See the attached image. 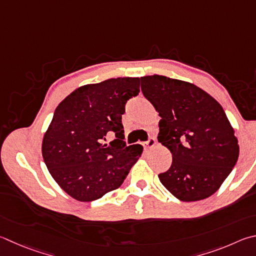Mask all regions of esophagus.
<instances>
[{
  "instance_id": "esophagus-1",
  "label": "esophagus",
  "mask_w": 256,
  "mask_h": 256,
  "mask_svg": "<svg viewBox=\"0 0 256 256\" xmlns=\"http://www.w3.org/2000/svg\"><path fill=\"white\" fill-rule=\"evenodd\" d=\"M144 144H146V148H152V146H154V144H156V138H148V140L144 142Z\"/></svg>"
}]
</instances>
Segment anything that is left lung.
<instances>
[{"mask_svg": "<svg viewBox=\"0 0 256 256\" xmlns=\"http://www.w3.org/2000/svg\"><path fill=\"white\" fill-rule=\"evenodd\" d=\"M144 97L160 115L158 141L172 153L161 184L182 202L212 196L230 176L240 146L222 105L202 88L166 76L141 78Z\"/></svg>", "mask_w": 256, "mask_h": 256, "instance_id": "obj_1", "label": "left lung"}]
</instances>
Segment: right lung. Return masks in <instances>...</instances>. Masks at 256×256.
Listing matches in <instances>:
<instances>
[{"mask_svg": "<svg viewBox=\"0 0 256 256\" xmlns=\"http://www.w3.org/2000/svg\"><path fill=\"white\" fill-rule=\"evenodd\" d=\"M140 92V78H110L80 87L60 103L42 141L44 161L56 182L80 202L118 189L141 156L126 146L122 115ZM112 136L114 141L105 144Z\"/></svg>", "mask_w": 256, "mask_h": 256, "instance_id": "add662e5", "label": "right lung"}]
</instances>
